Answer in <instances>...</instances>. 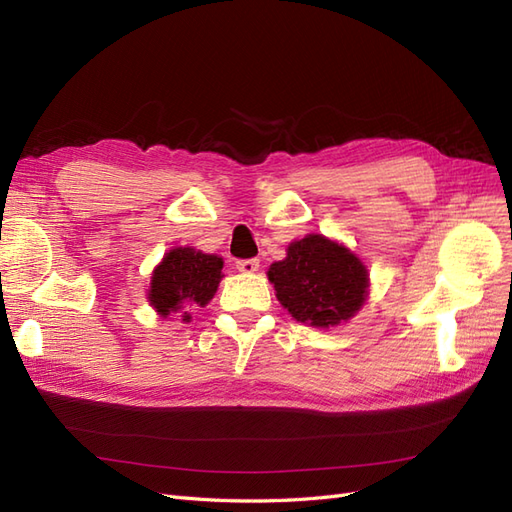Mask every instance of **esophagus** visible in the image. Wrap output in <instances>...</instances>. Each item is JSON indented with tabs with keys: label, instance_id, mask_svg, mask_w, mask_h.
<instances>
[{
	"label": "esophagus",
	"instance_id": "1",
	"mask_svg": "<svg viewBox=\"0 0 512 512\" xmlns=\"http://www.w3.org/2000/svg\"><path fill=\"white\" fill-rule=\"evenodd\" d=\"M258 267H260V262H258L256 258H250V260H239V262H237V269H239L241 273H247V275L256 273V271H258Z\"/></svg>",
	"mask_w": 512,
	"mask_h": 512
}]
</instances>
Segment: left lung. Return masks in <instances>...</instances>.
I'll return each instance as SVG.
<instances>
[{
    "mask_svg": "<svg viewBox=\"0 0 512 512\" xmlns=\"http://www.w3.org/2000/svg\"><path fill=\"white\" fill-rule=\"evenodd\" d=\"M267 277L288 314L314 329L348 322L369 297L365 262L344 243L318 232L292 241L286 258L273 262Z\"/></svg>",
    "mask_w": 512,
    "mask_h": 512,
    "instance_id": "8db88e82",
    "label": "left lung"
}]
</instances>
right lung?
<instances>
[{"label":"right lung","mask_w":512,"mask_h":512,"mask_svg":"<svg viewBox=\"0 0 512 512\" xmlns=\"http://www.w3.org/2000/svg\"><path fill=\"white\" fill-rule=\"evenodd\" d=\"M224 260L194 247H173L151 273L147 301L160 318L177 314L190 322L188 307H205L222 282Z\"/></svg>","instance_id":"obj_1"}]
</instances>
